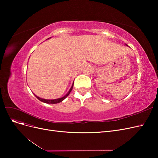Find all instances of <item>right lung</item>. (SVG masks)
<instances>
[{"mask_svg":"<svg viewBox=\"0 0 158 158\" xmlns=\"http://www.w3.org/2000/svg\"><path fill=\"white\" fill-rule=\"evenodd\" d=\"M73 85H72V87L70 88V90H69V92L66 94V95H64V97H63V98H59V99H42V98H39V97H37V95H35V97L39 99V100H40L41 102H44V103H49V104H50V103H51V104H55V103H60V102H61L62 101H63V100H64L66 97L68 96V95L70 94V92L72 91V89H73Z\"/></svg>","mask_w":158,"mask_h":158,"instance_id":"1","label":"right lung"}]
</instances>
